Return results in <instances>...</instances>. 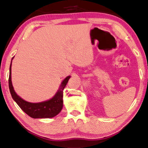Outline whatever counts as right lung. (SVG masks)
<instances>
[{"instance_id":"obj_1","label":"right lung","mask_w":148,"mask_h":148,"mask_svg":"<svg viewBox=\"0 0 148 148\" xmlns=\"http://www.w3.org/2000/svg\"><path fill=\"white\" fill-rule=\"evenodd\" d=\"M11 65L12 62L10 66L8 79L10 91L12 98L16 101L17 105L21 108V109L32 118H51V117L57 116L62 108L63 89L66 84L68 83L71 76H67L62 81L59 91L51 99L45 102H39V103H31V102L24 101L15 92L11 80Z\"/></svg>"}]
</instances>
